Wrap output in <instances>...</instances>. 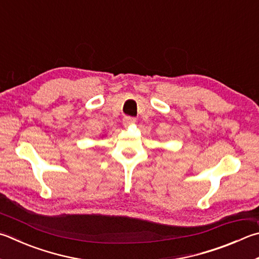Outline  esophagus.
<instances>
[{
  "instance_id": "34e87169",
  "label": "esophagus",
  "mask_w": 259,
  "mask_h": 259,
  "mask_svg": "<svg viewBox=\"0 0 259 259\" xmlns=\"http://www.w3.org/2000/svg\"><path fill=\"white\" fill-rule=\"evenodd\" d=\"M134 123H136V119H135V117L124 116V119H123V124H124V125H130V124H134Z\"/></svg>"
}]
</instances>
